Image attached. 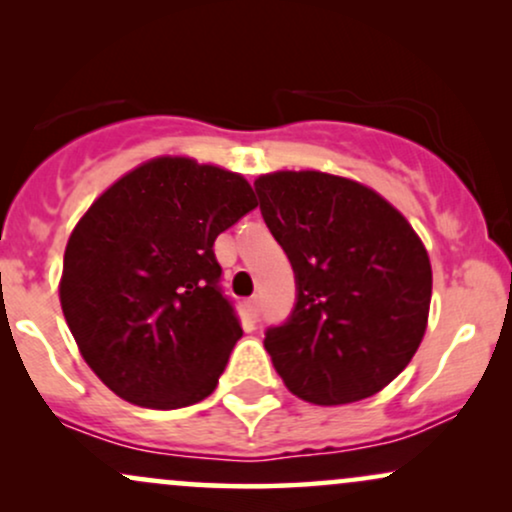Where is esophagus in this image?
Returning a JSON list of instances; mask_svg holds the SVG:
<instances>
[{"label": "esophagus", "instance_id": "esophagus-1", "mask_svg": "<svg viewBox=\"0 0 512 512\" xmlns=\"http://www.w3.org/2000/svg\"><path fill=\"white\" fill-rule=\"evenodd\" d=\"M245 308H248L250 317H257V315H260V298H257V296L248 298V301H245Z\"/></svg>", "mask_w": 512, "mask_h": 512}]
</instances>
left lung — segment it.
<instances>
[{
    "instance_id": "left-lung-1",
    "label": "left lung",
    "mask_w": 512,
    "mask_h": 512,
    "mask_svg": "<svg viewBox=\"0 0 512 512\" xmlns=\"http://www.w3.org/2000/svg\"><path fill=\"white\" fill-rule=\"evenodd\" d=\"M255 190L298 289L289 322L264 337L276 373L322 407L373 397L426 334L433 272L424 243L383 195L342 175L276 170Z\"/></svg>"
}]
</instances>
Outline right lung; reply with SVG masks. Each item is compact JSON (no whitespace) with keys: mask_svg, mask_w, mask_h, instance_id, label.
<instances>
[{"mask_svg":"<svg viewBox=\"0 0 512 512\" xmlns=\"http://www.w3.org/2000/svg\"><path fill=\"white\" fill-rule=\"evenodd\" d=\"M255 207L240 173L156 156L86 209L64 250L60 303L117 397L180 409L216 390L243 330L219 291L214 240Z\"/></svg>","mask_w":512,"mask_h":512,"instance_id":"obj_1","label":"right lung"}]
</instances>
